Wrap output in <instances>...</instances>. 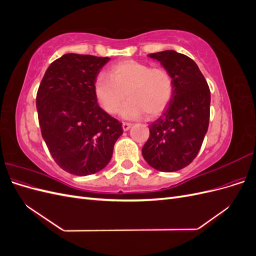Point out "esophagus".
Masks as SVG:
<instances>
[{
	"mask_svg": "<svg viewBox=\"0 0 256 256\" xmlns=\"http://www.w3.org/2000/svg\"><path fill=\"white\" fill-rule=\"evenodd\" d=\"M122 130L124 131H127V130H129L131 128V126H132V125H131L130 122H122Z\"/></svg>",
	"mask_w": 256,
	"mask_h": 256,
	"instance_id": "34e87169",
	"label": "esophagus"
}]
</instances>
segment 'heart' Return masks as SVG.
Here are the masks:
<instances>
[{"instance_id":"obj_1","label":"heart","mask_w":256,"mask_h":256,"mask_svg":"<svg viewBox=\"0 0 256 256\" xmlns=\"http://www.w3.org/2000/svg\"><path fill=\"white\" fill-rule=\"evenodd\" d=\"M110 76L99 74L92 84L94 94L102 109L114 114L118 111L124 98L120 116L125 120H138L146 113L154 118L164 111L173 96L174 84L164 68L127 60L110 68Z\"/></svg>"}]
</instances>
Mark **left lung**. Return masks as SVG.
Returning <instances> with one entry per match:
<instances>
[{"label": "left lung", "mask_w": 256, "mask_h": 256, "mask_svg": "<svg viewBox=\"0 0 256 256\" xmlns=\"http://www.w3.org/2000/svg\"><path fill=\"white\" fill-rule=\"evenodd\" d=\"M160 62L173 79L171 102L150 125L142 148L145 161L160 172H175L196 157L208 130L210 90L196 62L184 54L166 50L147 56Z\"/></svg>", "instance_id": "1"}]
</instances>
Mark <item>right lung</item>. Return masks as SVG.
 Masks as SVG:
<instances>
[{
  "instance_id": "1",
  "label": "right lung",
  "mask_w": 256,
  "mask_h": 256,
  "mask_svg": "<svg viewBox=\"0 0 256 256\" xmlns=\"http://www.w3.org/2000/svg\"><path fill=\"white\" fill-rule=\"evenodd\" d=\"M110 58L69 53L46 72L36 106L42 136L64 171L86 176L109 164L122 122L97 102L92 84Z\"/></svg>"
}]
</instances>
